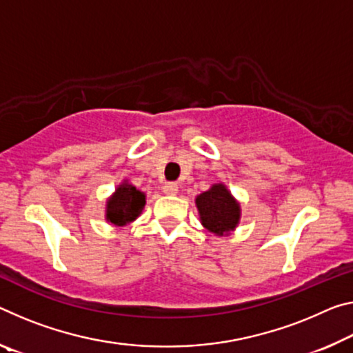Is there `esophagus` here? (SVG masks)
<instances>
[{"instance_id":"1","label":"esophagus","mask_w":353,"mask_h":353,"mask_svg":"<svg viewBox=\"0 0 353 353\" xmlns=\"http://www.w3.org/2000/svg\"><path fill=\"white\" fill-rule=\"evenodd\" d=\"M163 193L170 194V196H174V194L179 193V185L176 182H166L163 185Z\"/></svg>"}]
</instances>
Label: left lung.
<instances>
[{"label": "left lung", "mask_w": 353, "mask_h": 353, "mask_svg": "<svg viewBox=\"0 0 353 353\" xmlns=\"http://www.w3.org/2000/svg\"><path fill=\"white\" fill-rule=\"evenodd\" d=\"M201 225L215 236H229L240 221V204L225 183H215L196 198Z\"/></svg>", "instance_id": "left-lung-1"}]
</instances>
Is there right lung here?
<instances>
[{
	"mask_svg": "<svg viewBox=\"0 0 353 353\" xmlns=\"http://www.w3.org/2000/svg\"><path fill=\"white\" fill-rule=\"evenodd\" d=\"M144 204H146V194L124 181L121 185H117L116 192L106 201V221L119 228L127 226L139 216Z\"/></svg>",
	"mask_w": 353,
	"mask_h": 353,
	"instance_id": "add662e5",
	"label": "right lung"
}]
</instances>
